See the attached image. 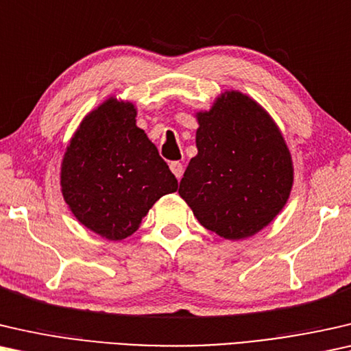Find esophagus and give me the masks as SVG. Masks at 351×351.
Segmentation results:
<instances>
[{
	"instance_id": "esophagus-1",
	"label": "esophagus",
	"mask_w": 351,
	"mask_h": 351,
	"mask_svg": "<svg viewBox=\"0 0 351 351\" xmlns=\"http://www.w3.org/2000/svg\"><path fill=\"white\" fill-rule=\"evenodd\" d=\"M170 170L173 171V175L178 178V180H181L182 173H184V167H182L181 162H171Z\"/></svg>"
}]
</instances>
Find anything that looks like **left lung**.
<instances>
[{
  "label": "left lung",
  "mask_w": 351,
  "mask_h": 351,
  "mask_svg": "<svg viewBox=\"0 0 351 351\" xmlns=\"http://www.w3.org/2000/svg\"><path fill=\"white\" fill-rule=\"evenodd\" d=\"M197 119L199 154L191 159L178 192L206 229L229 240L246 239L288 200V147L267 112L243 93L226 92Z\"/></svg>",
  "instance_id": "8db88e82"
}]
</instances>
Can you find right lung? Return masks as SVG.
Here are the masks:
<instances>
[{"label": "right lung", "mask_w": 351, "mask_h": 351, "mask_svg": "<svg viewBox=\"0 0 351 351\" xmlns=\"http://www.w3.org/2000/svg\"><path fill=\"white\" fill-rule=\"evenodd\" d=\"M132 103L111 98L82 121L62 164V192L73 215L108 240L132 235L178 181Z\"/></svg>", "instance_id": "obj_1"}]
</instances>
